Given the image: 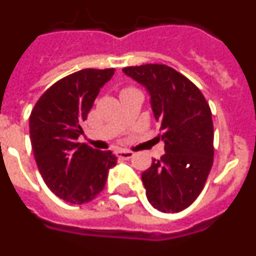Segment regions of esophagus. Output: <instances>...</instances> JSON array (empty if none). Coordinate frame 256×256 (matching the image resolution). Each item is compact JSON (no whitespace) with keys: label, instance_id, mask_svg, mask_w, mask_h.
<instances>
[{"label":"esophagus","instance_id":"34e87169","mask_svg":"<svg viewBox=\"0 0 256 256\" xmlns=\"http://www.w3.org/2000/svg\"><path fill=\"white\" fill-rule=\"evenodd\" d=\"M115 154H116V156L119 158V159H130V158H133V155L134 154L132 152V151H128V150H116L115 151Z\"/></svg>","mask_w":256,"mask_h":256}]
</instances>
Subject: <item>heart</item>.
I'll list each match as a JSON object with an SVG mask.
<instances>
[{"instance_id": "heart-1", "label": "heart", "mask_w": 256, "mask_h": 256, "mask_svg": "<svg viewBox=\"0 0 256 256\" xmlns=\"http://www.w3.org/2000/svg\"><path fill=\"white\" fill-rule=\"evenodd\" d=\"M128 90H133V88H126V90H124V91H128Z\"/></svg>"}]
</instances>
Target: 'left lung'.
Wrapping results in <instances>:
<instances>
[{
	"label": "left lung",
	"mask_w": 256,
	"mask_h": 256,
	"mask_svg": "<svg viewBox=\"0 0 256 256\" xmlns=\"http://www.w3.org/2000/svg\"><path fill=\"white\" fill-rule=\"evenodd\" d=\"M123 73L148 90L164 141L165 154L141 176L148 202L160 212H180L198 198L212 169L209 104L190 79L166 65L128 66Z\"/></svg>",
	"instance_id": "8db88e82"
}]
</instances>
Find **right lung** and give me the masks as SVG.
<instances>
[{
    "mask_svg": "<svg viewBox=\"0 0 256 256\" xmlns=\"http://www.w3.org/2000/svg\"><path fill=\"white\" fill-rule=\"evenodd\" d=\"M115 69H83L60 79L40 97L29 118V134L38 170L56 196L86 204L105 187L116 156L79 144L82 124Z\"/></svg>",
    "mask_w": 256,
    "mask_h": 256,
    "instance_id": "right-lung-1",
    "label": "right lung"
}]
</instances>
